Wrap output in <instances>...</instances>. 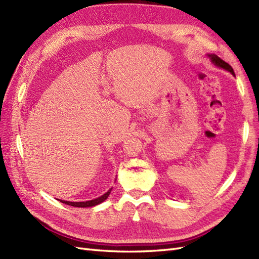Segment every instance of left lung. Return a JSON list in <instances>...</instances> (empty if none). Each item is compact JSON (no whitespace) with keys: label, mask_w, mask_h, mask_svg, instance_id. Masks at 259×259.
Segmentation results:
<instances>
[{"label":"left lung","mask_w":259,"mask_h":259,"mask_svg":"<svg viewBox=\"0 0 259 259\" xmlns=\"http://www.w3.org/2000/svg\"><path fill=\"white\" fill-rule=\"evenodd\" d=\"M209 57L211 58V60H212L214 65L223 68V69H225V70L230 71L232 74H234V70H233V68L228 64V62H225L224 60L221 59L220 57H218L217 55H209Z\"/></svg>","instance_id":"obj_1"}]
</instances>
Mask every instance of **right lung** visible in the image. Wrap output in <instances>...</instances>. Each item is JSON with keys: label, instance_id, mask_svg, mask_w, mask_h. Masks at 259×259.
Segmentation results:
<instances>
[{"label": "right lung", "instance_id": "obj_1", "mask_svg": "<svg viewBox=\"0 0 259 259\" xmlns=\"http://www.w3.org/2000/svg\"><path fill=\"white\" fill-rule=\"evenodd\" d=\"M111 190L112 189H110V190L104 193L102 197H100L98 199H94V200H91V201H85V202H70V201H62V200H59L60 202L65 203V204H68V205H71V206H75V207H88V206H94L97 204H100L102 203L103 201H105L106 199H108L109 194L111 193Z\"/></svg>", "mask_w": 259, "mask_h": 259}]
</instances>
